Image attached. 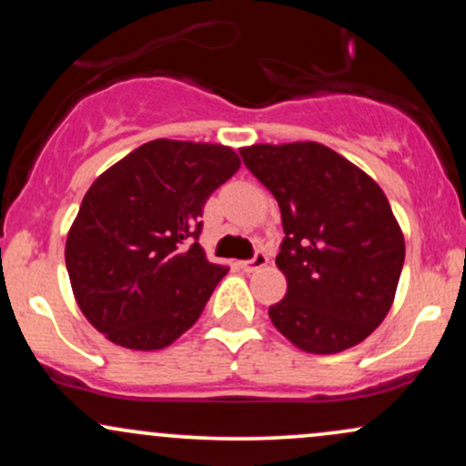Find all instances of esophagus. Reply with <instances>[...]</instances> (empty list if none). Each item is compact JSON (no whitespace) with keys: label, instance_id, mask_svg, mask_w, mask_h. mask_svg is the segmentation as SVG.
<instances>
[{"label":"esophagus","instance_id":"1","mask_svg":"<svg viewBox=\"0 0 466 466\" xmlns=\"http://www.w3.org/2000/svg\"><path fill=\"white\" fill-rule=\"evenodd\" d=\"M267 260H269V258H267L265 251H256L254 258H251V260H240L238 267L245 271V274H251V271L263 269V267L267 265Z\"/></svg>","mask_w":466,"mask_h":466}]
</instances>
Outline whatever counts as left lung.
Segmentation results:
<instances>
[{"mask_svg": "<svg viewBox=\"0 0 466 466\" xmlns=\"http://www.w3.org/2000/svg\"><path fill=\"white\" fill-rule=\"evenodd\" d=\"M240 157L280 206L276 256L287 293L271 322L300 350L333 355L383 322L403 269L405 240L372 177L318 142L254 144Z\"/></svg>", "mask_w": 466, "mask_h": 466, "instance_id": "1", "label": "left lung"}]
</instances>
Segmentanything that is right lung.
Wrapping results in <instances>:
<instances>
[{
	"instance_id": "obj_1",
	"label": "right lung",
	"mask_w": 466,
	"mask_h": 466,
	"mask_svg": "<svg viewBox=\"0 0 466 466\" xmlns=\"http://www.w3.org/2000/svg\"><path fill=\"white\" fill-rule=\"evenodd\" d=\"M238 168L223 144L153 140L94 181L66 265L80 311L106 339L159 350L199 319L228 274L199 245L203 206Z\"/></svg>"
}]
</instances>
